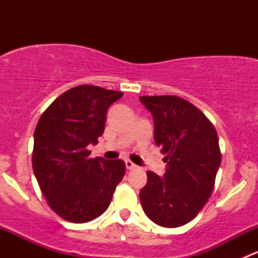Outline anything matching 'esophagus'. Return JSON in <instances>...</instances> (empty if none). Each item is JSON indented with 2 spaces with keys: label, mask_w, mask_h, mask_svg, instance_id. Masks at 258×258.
Returning a JSON list of instances; mask_svg holds the SVG:
<instances>
[{
  "label": "esophagus",
  "mask_w": 258,
  "mask_h": 258,
  "mask_svg": "<svg viewBox=\"0 0 258 258\" xmlns=\"http://www.w3.org/2000/svg\"><path fill=\"white\" fill-rule=\"evenodd\" d=\"M126 168H127V170H135V168H137V166L135 165V163L132 162V161L127 160L126 161Z\"/></svg>",
  "instance_id": "esophagus-1"
}]
</instances>
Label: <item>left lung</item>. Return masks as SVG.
Returning <instances> with one entry per match:
<instances>
[{
  "instance_id": "left-lung-1",
  "label": "left lung",
  "mask_w": 258,
  "mask_h": 258,
  "mask_svg": "<svg viewBox=\"0 0 258 258\" xmlns=\"http://www.w3.org/2000/svg\"><path fill=\"white\" fill-rule=\"evenodd\" d=\"M155 122V142L166 155L160 177L147 171L140 192L142 209L162 227H179L194 220L207 204L221 165L218 136L212 122L178 96H141Z\"/></svg>"
}]
</instances>
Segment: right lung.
<instances>
[{"mask_svg":"<svg viewBox=\"0 0 258 258\" xmlns=\"http://www.w3.org/2000/svg\"><path fill=\"white\" fill-rule=\"evenodd\" d=\"M123 93L81 85L62 93L41 114L35 130L32 167L47 205L69 222L85 223L108 209L126 165L91 158L105 131L111 103Z\"/></svg>","mask_w":258,"mask_h":258,"instance_id":"obj_1","label":"right lung"}]
</instances>
